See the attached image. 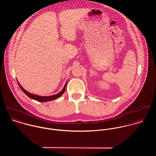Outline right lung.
I'll use <instances>...</instances> for the list:
<instances>
[{"label":"right lung","instance_id":"right-lung-1","mask_svg":"<svg viewBox=\"0 0 156 156\" xmlns=\"http://www.w3.org/2000/svg\"><path fill=\"white\" fill-rule=\"evenodd\" d=\"M18 82V84L20 88V89H22L23 90V92L26 94L27 95L29 98H30L31 99H33V100H35L36 101H40V102H47V101H51V100H55V99H57L58 98L60 97L66 91V87H67V81L63 88V89H62V90L61 92H59V93L55 94V95H50V96H41V95H36V94H32V93H30L29 92H27V90H26L25 89H24L20 85V84L19 83V82L17 81Z\"/></svg>","mask_w":156,"mask_h":156}]
</instances>
